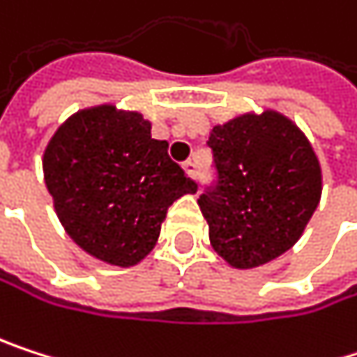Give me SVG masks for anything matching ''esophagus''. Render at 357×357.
Listing matches in <instances>:
<instances>
[{"label":"esophagus","mask_w":357,"mask_h":357,"mask_svg":"<svg viewBox=\"0 0 357 357\" xmlns=\"http://www.w3.org/2000/svg\"><path fill=\"white\" fill-rule=\"evenodd\" d=\"M184 169H186V173L192 177V180H197V177H199V165H197V160H186L184 162Z\"/></svg>","instance_id":"esophagus-1"}]
</instances>
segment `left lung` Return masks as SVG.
<instances>
[{"mask_svg":"<svg viewBox=\"0 0 357 357\" xmlns=\"http://www.w3.org/2000/svg\"><path fill=\"white\" fill-rule=\"evenodd\" d=\"M207 144L218 177L199 207L218 255L249 270L287 253L322 195V169L310 139L284 114L264 110L215 125Z\"/></svg>","mask_w":357,"mask_h":357,"instance_id":"1","label":"left lung"}]
</instances>
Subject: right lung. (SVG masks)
I'll return each mask as SVG.
<instances>
[{"mask_svg": "<svg viewBox=\"0 0 357 357\" xmlns=\"http://www.w3.org/2000/svg\"><path fill=\"white\" fill-rule=\"evenodd\" d=\"M150 135V121L112 104L66 119L43 152V177L66 234L91 257L129 268L156 245L167 209L197 182Z\"/></svg>", "mask_w": 357, "mask_h": 357, "instance_id": "obj_1", "label": "right lung"}]
</instances>
